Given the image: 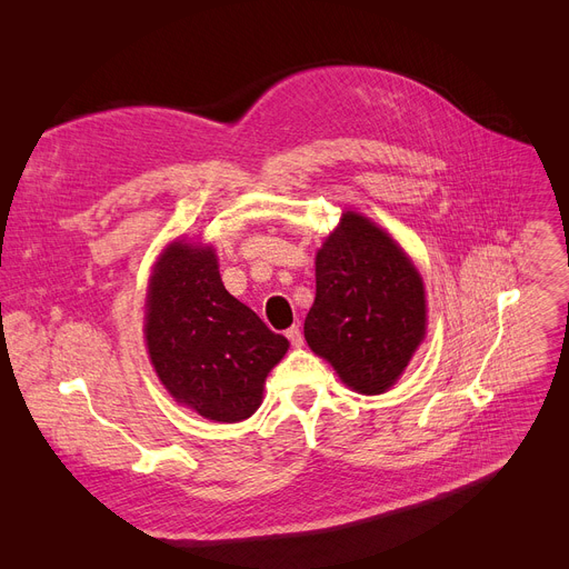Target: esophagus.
I'll return each mask as SVG.
<instances>
[{
	"instance_id": "obj_1",
	"label": "esophagus",
	"mask_w": 569,
	"mask_h": 569,
	"mask_svg": "<svg viewBox=\"0 0 569 569\" xmlns=\"http://www.w3.org/2000/svg\"><path fill=\"white\" fill-rule=\"evenodd\" d=\"M286 337H288V341L295 346V348H300L302 343H305V337H302V330L297 325H292L290 330H286Z\"/></svg>"
}]
</instances>
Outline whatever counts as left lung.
I'll use <instances>...</instances> for the list:
<instances>
[{"label": "left lung", "mask_w": 569, "mask_h": 569, "mask_svg": "<svg viewBox=\"0 0 569 569\" xmlns=\"http://www.w3.org/2000/svg\"><path fill=\"white\" fill-rule=\"evenodd\" d=\"M425 283L395 239L346 212L316 256L311 350L360 395H380L408 367L427 330Z\"/></svg>", "instance_id": "obj_1"}]
</instances>
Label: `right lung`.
I'll return each instance as SVG.
<instances>
[{
	"label": "right lung",
	"instance_id": "add662e5",
	"mask_svg": "<svg viewBox=\"0 0 569 569\" xmlns=\"http://www.w3.org/2000/svg\"><path fill=\"white\" fill-rule=\"evenodd\" d=\"M144 339L166 390L214 422H242L288 350L226 290L214 249L174 242L149 279Z\"/></svg>",
	"mask_w": 569,
	"mask_h": 569
}]
</instances>
